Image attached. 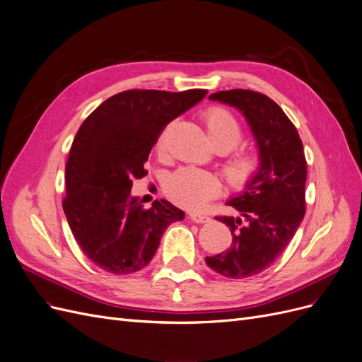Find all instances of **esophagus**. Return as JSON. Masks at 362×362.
<instances>
[{"label": "esophagus", "mask_w": 362, "mask_h": 362, "mask_svg": "<svg viewBox=\"0 0 362 362\" xmlns=\"http://www.w3.org/2000/svg\"><path fill=\"white\" fill-rule=\"evenodd\" d=\"M189 219L194 221V223H197V224H204V223H209V221H211V218H209L207 215L195 214V212H191V214H189Z\"/></svg>", "instance_id": "34e87169"}]
</instances>
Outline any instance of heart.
<instances>
[{"mask_svg": "<svg viewBox=\"0 0 362 362\" xmlns=\"http://www.w3.org/2000/svg\"><path fill=\"white\" fill-rule=\"evenodd\" d=\"M203 122L207 136L218 151L232 150L236 147L243 135L242 126L228 110L212 107L203 114ZM168 126L164 127L156 141L158 155H165ZM262 168V159L257 151L238 148L226 156L223 162V174L231 189L245 191L257 179ZM223 183L216 174L194 167H185L173 173L165 183V192L171 200L186 209L204 207L209 202L221 194Z\"/></svg>", "mask_w": 362, "mask_h": 362, "instance_id": "heart-1", "label": "heart"}]
</instances>
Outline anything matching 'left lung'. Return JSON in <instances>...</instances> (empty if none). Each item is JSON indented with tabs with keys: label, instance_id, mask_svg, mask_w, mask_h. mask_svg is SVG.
<instances>
[{
	"label": "left lung",
	"instance_id": "obj_1",
	"mask_svg": "<svg viewBox=\"0 0 362 362\" xmlns=\"http://www.w3.org/2000/svg\"><path fill=\"white\" fill-rule=\"evenodd\" d=\"M238 108L247 119L262 159L257 179L227 202L240 216H216L231 231V247L206 257L227 278H248L267 269L283 254L305 215L307 160L295 124L266 95L227 90L209 96Z\"/></svg>",
	"mask_w": 362,
	"mask_h": 362
}]
</instances>
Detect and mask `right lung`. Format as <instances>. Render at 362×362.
I'll return each mask as SVG.
<instances>
[{
  "label": "right lung",
  "mask_w": 362,
  "mask_h": 362,
  "mask_svg": "<svg viewBox=\"0 0 362 362\" xmlns=\"http://www.w3.org/2000/svg\"><path fill=\"white\" fill-rule=\"evenodd\" d=\"M127 90L100 103L78 129L66 164L63 211L78 245L100 269L132 274L150 263L165 228L185 214L165 200L144 209L131 195L134 179L162 129L206 96Z\"/></svg>",
  "instance_id": "right-lung-1"
}]
</instances>
